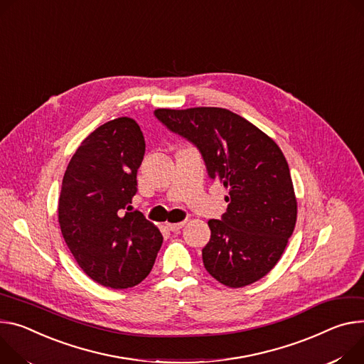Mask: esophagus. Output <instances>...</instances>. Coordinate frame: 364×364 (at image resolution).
<instances>
[{"label": "esophagus", "instance_id": "obj_1", "mask_svg": "<svg viewBox=\"0 0 364 364\" xmlns=\"http://www.w3.org/2000/svg\"><path fill=\"white\" fill-rule=\"evenodd\" d=\"M184 225H186V220H183L180 223H167V229L171 230V232H177V230H180Z\"/></svg>", "mask_w": 364, "mask_h": 364}]
</instances>
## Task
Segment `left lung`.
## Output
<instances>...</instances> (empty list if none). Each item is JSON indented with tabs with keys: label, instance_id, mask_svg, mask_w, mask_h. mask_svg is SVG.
Returning <instances> with one entry per match:
<instances>
[{
	"label": "left lung",
	"instance_id": "obj_1",
	"mask_svg": "<svg viewBox=\"0 0 364 364\" xmlns=\"http://www.w3.org/2000/svg\"><path fill=\"white\" fill-rule=\"evenodd\" d=\"M155 117L199 149L210 180L229 188L226 213L210 219L202 250L208 273L229 287L266 276L280 259L296 225L287 161L266 134L220 107L156 109Z\"/></svg>",
	"mask_w": 364,
	"mask_h": 364
}]
</instances>
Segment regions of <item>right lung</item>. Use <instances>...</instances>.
<instances>
[{"label": "right lung", "mask_w": 364, "mask_h": 364, "mask_svg": "<svg viewBox=\"0 0 364 364\" xmlns=\"http://www.w3.org/2000/svg\"><path fill=\"white\" fill-rule=\"evenodd\" d=\"M145 139L134 119L97 127L74 154L59 197V225L78 266L112 289L139 284L152 270L162 235L130 206Z\"/></svg>", "instance_id": "add662e5"}]
</instances>
